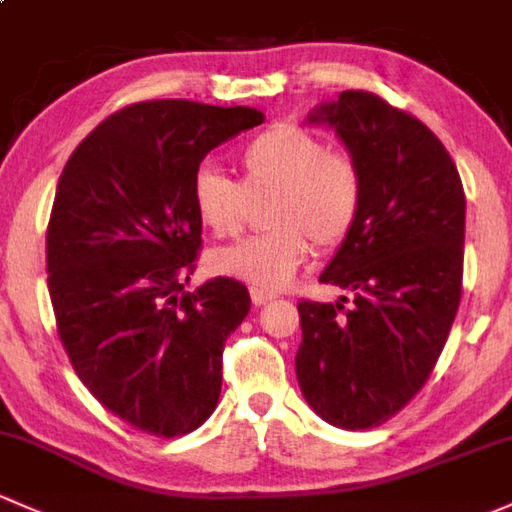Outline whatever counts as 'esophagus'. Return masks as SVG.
Instances as JSON below:
<instances>
[{
  "instance_id": "obj_1",
  "label": "esophagus",
  "mask_w": 512,
  "mask_h": 512,
  "mask_svg": "<svg viewBox=\"0 0 512 512\" xmlns=\"http://www.w3.org/2000/svg\"><path fill=\"white\" fill-rule=\"evenodd\" d=\"M276 298V293H268V290H261V288H251V302H254L256 307L266 305V302H271Z\"/></svg>"
}]
</instances>
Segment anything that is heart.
<instances>
[{
	"instance_id": "heart-1",
	"label": "heart",
	"mask_w": 512,
	"mask_h": 512,
	"mask_svg": "<svg viewBox=\"0 0 512 512\" xmlns=\"http://www.w3.org/2000/svg\"><path fill=\"white\" fill-rule=\"evenodd\" d=\"M241 183L202 166L192 178V207L214 236H236L244 227L246 197H271L268 234L214 249L207 256L217 276L276 290L295 276L310 244L332 251L351 234L364 202V183L346 153L327 151L312 131L280 124L241 148Z\"/></svg>"
}]
</instances>
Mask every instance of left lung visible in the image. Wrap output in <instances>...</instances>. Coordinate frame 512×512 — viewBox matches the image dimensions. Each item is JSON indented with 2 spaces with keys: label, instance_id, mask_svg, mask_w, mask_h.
<instances>
[{
  "label": "left lung",
  "instance_id": "obj_1",
  "mask_svg": "<svg viewBox=\"0 0 512 512\" xmlns=\"http://www.w3.org/2000/svg\"><path fill=\"white\" fill-rule=\"evenodd\" d=\"M334 129L364 202L320 280L351 302H298L295 373L307 405L342 430L378 427L430 378L459 310L466 197L442 141L371 92L307 114Z\"/></svg>",
  "mask_w": 512,
  "mask_h": 512
}]
</instances>
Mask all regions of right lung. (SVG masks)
I'll return each mask as SVG.
<instances>
[{"instance_id": "obj_1", "label": "right lung", "mask_w": 512, "mask_h": 512, "mask_svg": "<svg viewBox=\"0 0 512 512\" xmlns=\"http://www.w3.org/2000/svg\"><path fill=\"white\" fill-rule=\"evenodd\" d=\"M254 107L129 104L65 163L46 234L48 293L75 373L136 430L180 437L222 390V351L251 310L246 285L190 283L202 246L192 178L202 158L263 122Z\"/></svg>"}]
</instances>
